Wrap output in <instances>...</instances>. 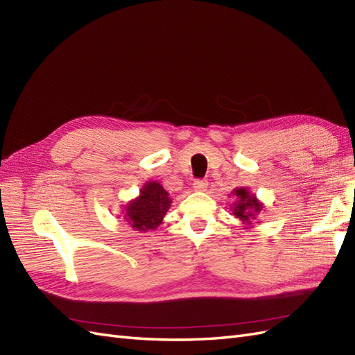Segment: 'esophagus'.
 <instances>
[{
	"label": "esophagus",
	"mask_w": 355,
	"mask_h": 355,
	"mask_svg": "<svg viewBox=\"0 0 355 355\" xmlns=\"http://www.w3.org/2000/svg\"><path fill=\"white\" fill-rule=\"evenodd\" d=\"M207 187H208L207 180H196L193 183V189L196 190V192H205Z\"/></svg>",
	"instance_id": "obj_1"
}]
</instances>
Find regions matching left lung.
Segmentation results:
<instances>
[{"instance_id": "1", "label": "left lung", "mask_w": 355, "mask_h": 355, "mask_svg": "<svg viewBox=\"0 0 355 355\" xmlns=\"http://www.w3.org/2000/svg\"><path fill=\"white\" fill-rule=\"evenodd\" d=\"M232 195L235 196V202L232 204V214L241 220L244 228L258 223L255 220L258 214L262 211V208H264V204L250 192L249 187L234 189Z\"/></svg>"}]
</instances>
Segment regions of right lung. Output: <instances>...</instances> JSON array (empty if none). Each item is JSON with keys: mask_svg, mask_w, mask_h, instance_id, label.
<instances>
[{"mask_svg": "<svg viewBox=\"0 0 355 355\" xmlns=\"http://www.w3.org/2000/svg\"><path fill=\"white\" fill-rule=\"evenodd\" d=\"M171 204L169 193L159 181H147L139 190V196L124 205L121 214L135 231L148 232L163 222Z\"/></svg>", "mask_w": 355, "mask_h": 355, "instance_id": "1", "label": "right lung"}]
</instances>
